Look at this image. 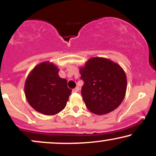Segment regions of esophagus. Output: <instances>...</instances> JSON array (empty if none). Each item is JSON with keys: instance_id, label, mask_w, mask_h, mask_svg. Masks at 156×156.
Listing matches in <instances>:
<instances>
[{"instance_id": "esophagus-1", "label": "esophagus", "mask_w": 156, "mask_h": 156, "mask_svg": "<svg viewBox=\"0 0 156 156\" xmlns=\"http://www.w3.org/2000/svg\"><path fill=\"white\" fill-rule=\"evenodd\" d=\"M73 92H79V87H76V88L73 89Z\"/></svg>"}]
</instances>
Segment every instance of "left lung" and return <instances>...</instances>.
Here are the masks:
<instances>
[{
    "instance_id": "8db88e82",
    "label": "left lung",
    "mask_w": 156,
    "mask_h": 156,
    "mask_svg": "<svg viewBox=\"0 0 156 156\" xmlns=\"http://www.w3.org/2000/svg\"><path fill=\"white\" fill-rule=\"evenodd\" d=\"M84 81L81 95L86 106L98 115L115 110L124 99L127 78L119 64L102 57H93L80 67Z\"/></svg>"
}]
</instances>
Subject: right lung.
<instances>
[{"mask_svg":"<svg viewBox=\"0 0 156 156\" xmlns=\"http://www.w3.org/2000/svg\"><path fill=\"white\" fill-rule=\"evenodd\" d=\"M58 68L50 62L39 64L29 73L25 83L27 101L34 110L54 115L65 108L72 90L67 80L58 76Z\"/></svg>","mask_w":156,"mask_h":156,"instance_id":"add662e5","label":"right lung"}]
</instances>
